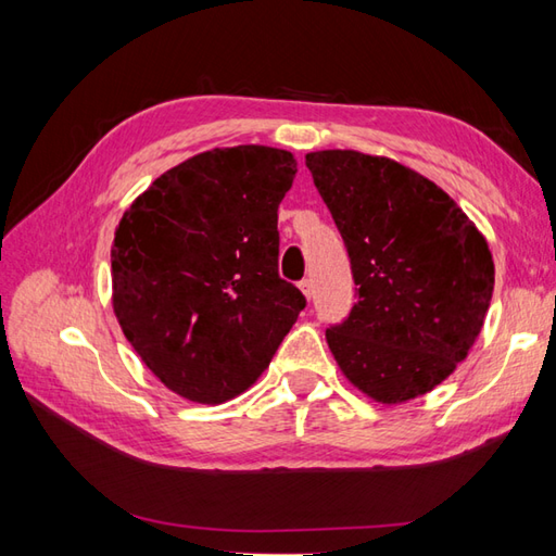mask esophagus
<instances>
[{"mask_svg": "<svg viewBox=\"0 0 556 556\" xmlns=\"http://www.w3.org/2000/svg\"><path fill=\"white\" fill-rule=\"evenodd\" d=\"M299 287H301V291H303V296L311 301V296H313V281H311V279H303Z\"/></svg>", "mask_w": 556, "mask_h": 556, "instance_id": "esophagus-1", "label": "esophagus"}]
</instances>
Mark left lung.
<instances>
[{
    "label": "left lung",
    "mask_w": 556,
    "mask_h": 556,
    "mask_svg": "<svg viewBox=\"0 0 556 556\" xmlns=\"http://www.w3.org/2000/svg\"><path fill=\"white\" fill-rule=\"evenodd\" d=\"M356 281L346 320L327 329L341 372L382 404L430 392L485 323L494 263L476 224L440 186L356 150L305 155Z\"/></svg>",
    "instance_id": "1"
}]
</instances>
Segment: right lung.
<instances>
[{
  "mask_svg": "<svg viewBox=\"0 0 556 556\" xmlns=\"http://www.w3.org/2000/svg\"><path fill=\"white\" fill-rule=\"evenodd\" d=\"M291 152L215 148L164 172L112 245L114 313L164 387L198 404L245 392L305 308L279 277Z\"/></svg>",
  "mask_w": 556,
  "mask_h": 556,
  "instance_id": "obj_1",
  "label": "right lung"
}]
</instances>
